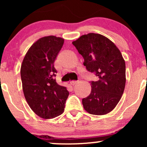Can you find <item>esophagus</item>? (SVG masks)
<instances>
[{
    "label": "esophagus",
    "instance_id": "1",
    "mask_svg": "<svg viewBox=\"0 0 147 147\" xmlns=\"http://www.w3.org/2000/svg\"><path fill=\"white\" fill-rule=\"evenodd\" d=\"M77 84V81H71V82H70V84H71L72 86H75V84Z\"/></svg>",
    "mask_w": 147,
    "mask_h": 147
}]
</instances>
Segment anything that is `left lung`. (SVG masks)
Listing matches in <instances>:
<instances>
[{"instance_id": "left-lung-1", "label": "left lung", "mask_w": 147, "mask_h": 147, "mask_svg": "<svg viewBox=\"0 0 147 147\" xmlns=\"http://www.w3.org/2000/svg\"><path fill=\"white\" fill-rule=\"evenodd\" d=\"M72 44L83 57L86 70L98 79L90 82V94L82 99L84 109L96 115L109 113L125 88L126 65L122 54L111 40L99 34L82 35Z\"/></svg>"}]
</instances>
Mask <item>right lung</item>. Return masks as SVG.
Segmentation results:
<instances>
[{
  "mask_svg": "<svg viewBox=\"0 0 147 147\" xmlns=\"http://www.w3.org/2000/svg\"><path fill=\"white\" fill-rule=\"evenodd\" d=\"M64 39L55 36L39 38L23 59L21 77L25 98L37 115L52 119L64 111L69 95L66 87L57 83L55 61Z\"/></svg>",
  "mask_w": 147,
  "mask_h": 147,
  "instance_id": "add662e5",
  "label": "right lung"
}]
</instances>
